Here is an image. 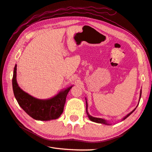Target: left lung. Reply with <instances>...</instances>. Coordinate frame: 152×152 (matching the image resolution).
I'll list each match as a JSON object with an SVG mask.
<instances>
[{
	"label": "left lung",
	"instance_id": "obj_1",
	"mask_svg": "<svg viewBox=\"0 0 152 152\" xmlns=\"http://www.w3.org/2000/svg\"><path fill=\"white\" fill-rule=\"evenodd\" d=\"M141 95H142V90H141V92H140V98H141ZM86 113H87V115H88V118H89V119L91 120V121H92V122H96V123H100V124H106V125H110L109 124H107V122L105 120H104V119H102V118H94V117H93V116H92V115H90L89 114H88V111H87V107H88V103H87V102H86ZM136 110V108H135L133 111H132L130 113H129V114H128V115H126V116H125L124 117V118H123V120H124L126 119V118H128L129 115H131L132 113H133L134 112V110Z\"/></svg>",
	"mask_w": 152,
	"mask_h": 152
}]
</instances>
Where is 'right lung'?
<instances>
[{"label":"right lung","instance_id":"obj_1","mask_svg":"<svg viewBox=\"0 0 152 152\" xmlns=\"http://www.w3.org/2000/svg\"><path fill=\"white\" fill-rule=\"evenodd\" d=\"M72 86L48 100H40L21 89L16 82V64L14 68L12 88L16 100L22 108L33 119L47 121L58 118L64 110L66 99Z\"/></svg>","mask_w":152,"mask_h":152}]
</instances>
